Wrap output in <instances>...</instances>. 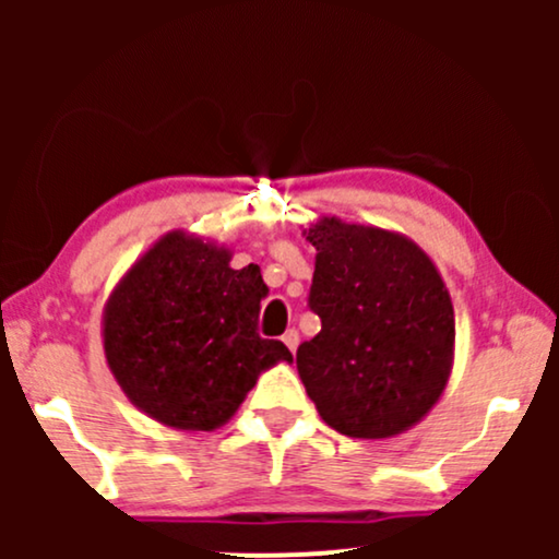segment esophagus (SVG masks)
Here are the masks:
<instances>
[{"label":"esophagus","mask_w":559,"mask_h":559,"mask_svg":"<svg viewBox=\"0 0 559 559\" xmlns=\"http://www.w3.org/2000/svg\"><path fill=\"white\" fill-rule=\"evenodd\" d=\"M281 342H284L288 349H292V355L294 352H297V346H299V333L294 331V329H288L286 333H284V338H281Z\"/></svg>","instance_id":"esophagus-1"}]
</instances>
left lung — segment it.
I'll return each instance as SVG.
<instances>
[{
	"instance_id": "obj_1",
	"label": "left lung",
	"mask_w": 559,
	"mask_h": 559,
	"mask_svg": "<svg viewBox=\"0 0 559 559\" xmlns=\"http://www.w3.org/2000/svg\"><path fill=\"white\" fill-rule=\"evenodd\" d=\"M310 307L320 333L297 349L307 396L333 431L391 439L426 418L454 365V310L436 262L409 236L320 215Z\"/></svg>"
}]
</instances>
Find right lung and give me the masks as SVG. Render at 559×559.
Listing matches in <instances>:
<instances>
[{"label":"right lung","instance_id":"add662e5","mask_svg":"<svg viewBox=\"0 0 559 559\" xmlns=\"http://www.w3.org/2000/svg\"><path fill=\"white\" fill-rule=\"evenodd\" d=\"M176 228L115 284L102 312L107 368L133 407L176 431H215L234 418L258 378L292 362L284 342L260 338L267 297L258 265Z\"/></svg>","mask_w":559,"mask_h":559}]
</instances>
